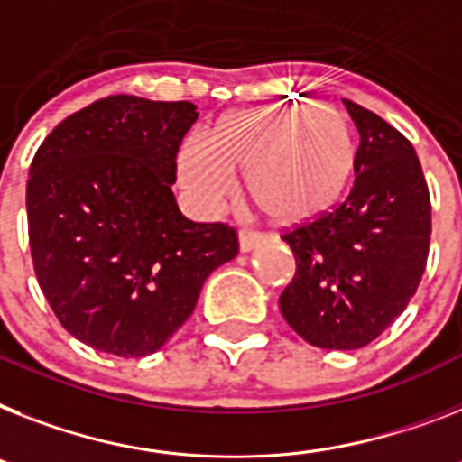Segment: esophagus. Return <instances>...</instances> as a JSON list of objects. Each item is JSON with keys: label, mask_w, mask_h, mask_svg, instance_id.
Listing matches in <instances>:
<instances>
[{"label": "esophagus", "mask_w": 462, "mask_h": 462, "mask_svg": "<svg viewBox=\"0 0 462 462\" xmlns=\"http://www.w3.org/2000/svg\"><path fill=\"white\" fill-rule=\"evenodd\" d=\"M262 243H264V236L257 234V231H240V234H238L240 253H250V250L259 247Z\"/></svg>", "instance_id": "obj_1"}]
</instances>
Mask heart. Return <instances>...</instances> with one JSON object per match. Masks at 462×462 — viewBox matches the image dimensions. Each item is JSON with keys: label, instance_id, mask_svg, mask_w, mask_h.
<instances>
[{"label": "heart", "instance_id": "b5f03b06", "mask_svg": "<svg viewBox=\"0 0 462 462\" xmlns=\"http://www.w3.org/2000/svg\"><path fill=\"white\" fill-rule=\"evenodd\" d=\"M356 167L352 125L333 108L269 106L236 110L212 139L190 136L179 155L181 184L200 209H212L243 174L247 198L276 226L295 228L328 215Z\"/></svg>", "mask_w": 462, "mask_h": 462}]
</instances>
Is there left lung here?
Segmentation results:
<instances>
[{
    "mask_svg": "<svg viewBox=\"0 0 462 462\" xmlns=\"http://www.w3.org/2000/svg\"><path fill=\"white\" fill-rule=\"evenodd\" d=\"M345 106L361 134L352 190L333 212L281 236L297 269L278 307L321 349H361L402 314L425 273L432 234L411 141L359 103Z\"/></svg>",
    "mask_w": 462,
    "mask_h": 462,
    "instance_id": "8db88e82",
    "label": "left lung"
}]
</instances>
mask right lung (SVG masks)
Wrapping results in <instances>:
<instances>
[{"mask_svg": "<svg viewBox=\"0 0 462 462\" xmlns=\"http://www.w3.org/2000/svg\"><path fill=\"white\" fill-rule=\"evenodd\" d=\"M196 120L189 101L117 94L66 117L34 153V273L60 326L98 352H158L193 314L205 278L238 254L236 228L190 222L171 193Z\"/></svg>", "mask_w": 462, "mask_h": 462, "instance_id": "obj_1", "label": "right lung"}]
</instances>
